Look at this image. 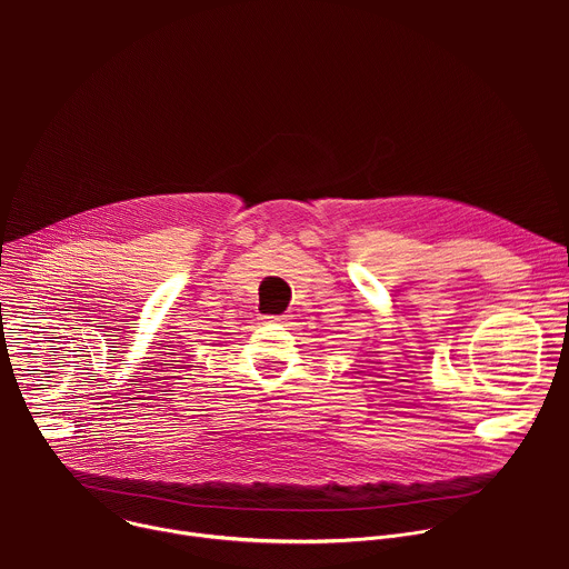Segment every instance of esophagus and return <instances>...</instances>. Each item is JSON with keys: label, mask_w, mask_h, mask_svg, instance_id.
Instances as JSON below:
<instances>
[{"label": "esophagus", "mask_w": 569, "mask_h": 569, "mask_svg": "<svg viewBox=\"0 0 569 569\" xmlns=\"http://www.w3.org/2000/svg\"><path fill=\"white\" fill-rule=\"evenodd\" d=\"M290 315H270V317H263L268 323H286Z\"/></svg>", "instance_id": "34e87169"}]
</instances>
